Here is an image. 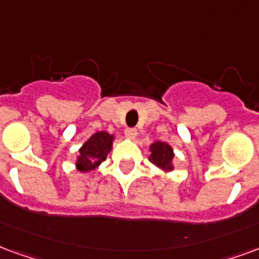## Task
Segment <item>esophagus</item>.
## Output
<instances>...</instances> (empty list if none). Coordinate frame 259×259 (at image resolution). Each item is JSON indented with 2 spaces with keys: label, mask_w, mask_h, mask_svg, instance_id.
I'll list each match as a JSON object with an SVG mask.
<instances>
[{
  "label": "esophagus",
  "mask_w": 259,
  "mask_h": 259,
  "mask_svg": "<svg viewBox=\"0 0 259 259\" xmlns=\"http://www.w3.org/2000/svg\"><path fill=\"white\" fill-rule=\"evenodd\" d=\"M124 136L130 140L136 139V136H137V130H136L135 127H127V129L124 130Z\"/></svg>",
  "instance_id": "obj_1"
}]
</instances>
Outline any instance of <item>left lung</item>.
Instances as JSON below:
<instances>
[{
  "label": "left lung",
  "mask_w": 259,
  "mask_h": 259,
  "mask_svg": "<svg viewBox=\"0 0 259 259\" xmlns=\"http://www.w3.org/2000/svg\"><path fill=\"white\" fill-rule=\"evenodd\" d=\"M151 162L163 170H171V160L174 158L173 149L166 143H155L151 145Z\"/></svg>",
  "instance_id": "obj_1"
}]
</instances>
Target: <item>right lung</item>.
<instances>
[{"label": "right lung", "mask_w": 259, "mask_h": 259, "mask_svg": "<svg viewBox=\"0 0 259 259\" xmlns=\"http://www.w3.org/2000/svg\"><path fill=\"white\" fill-rule=\"evenodd\" d=\"M112 136L105 132H97L79 149L76 167L81 171H91L105 160L112 148Z\"/></svg>", "instance_id": "1"}]
</instances>
